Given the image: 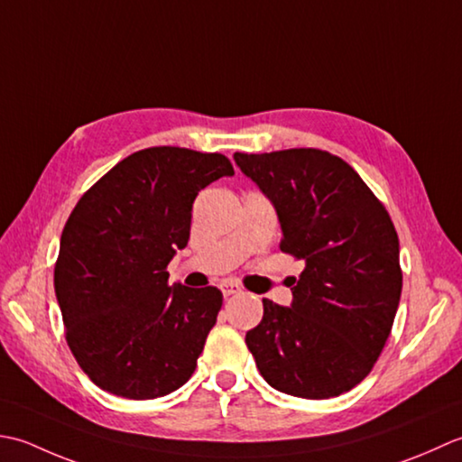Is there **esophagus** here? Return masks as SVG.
Wrapping results in <instances>:
<instances>
[{
	"instance_id": "esophagus-1",
	"label": "esophagus",
	"mask_w": 462,
	"mask_h": 462,
	"mask_svg": "<svg viewBox=\"0 0 462 462\" xmlns=\"http://www.w3.org/2000/svg\"><path fill=\"white\" fill-rule=\"evenodd\" d=\"M221 291L225 297H231V295H239L241 287L237 283H227V281H225V283H221Z\"/></svg>"
}]
</instances>
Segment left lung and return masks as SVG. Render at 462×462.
Listing matches in <instances>:
<instances>
[{
    "instance_id": "obj_1",
    "label": "left lung",
    "mask_w": 462,
    "mask_h": 462,
    "mask_svg": "<svg viewBox=\"0 0 462 462\" xmlns=\"http://www.w3.org/2000/svg\"><path fill=\"white\" fill-rule=\"evenodd\" d=\"M277 211L281 251L305 261L293 303L263 299L245 343L273 389L331 399L379 359L397 315L399 237L384 205L341 157L313 147L235 153Z\"/></svg>"
}]
</instances>
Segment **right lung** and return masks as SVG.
<instances>
[{"label":"right lung","instance_id":"right-lung-1","mask_svg":"<svg viewBox=\"0 0 462 462\" xmlns=\"http://www.w3.org/2000/svg\"><path fill=\"white\" fill-rule=\"evenodd\" d=\"M233 165L221 153L149 147L83 193L65 223L53 285L75 361L99 389L145 401L189 381L223 295L169 285L197 193Z\"/></svg>","mask_w":462,"mask_h":462}]
</instances>
